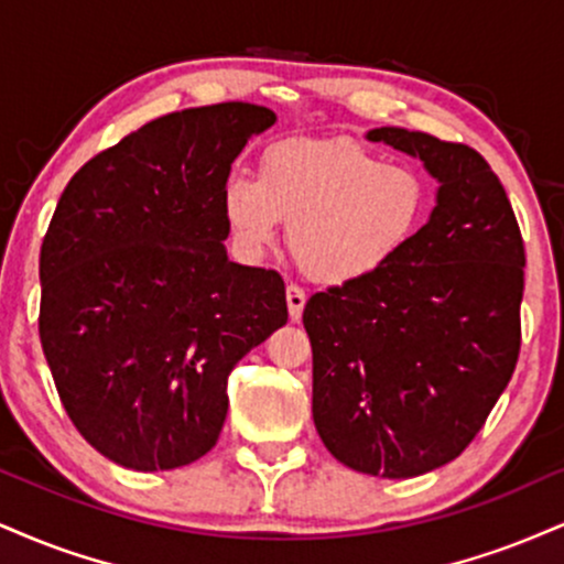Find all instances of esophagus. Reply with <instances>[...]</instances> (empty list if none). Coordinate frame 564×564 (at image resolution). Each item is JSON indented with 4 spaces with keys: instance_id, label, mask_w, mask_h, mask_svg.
I'll list each match as a JSON object with an SVG mask.
<instances>
[{
    "instance_id": "obj_1",
    "label": "esophagus",
    "mask_w": 564,
    "mask_h": 564,
    "mask_svg": "<svg viewBox=\"0 0 564 564\" xmlns=\"http://www.w3.org/2000/svg\"><path fill=\"white\" fill-rule=\"evenodd\" d=\"M286 304H289L291 321H300L302 312H304V304H307V294H304L296 283H291V286L286 289Z\"/></svg>"
}]
</instances>
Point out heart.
Here are the masks:
<instances>
[{
	"mask_svg": "<svg viewBox=\"0 0 564 564\" xmlns=\"http://www.w3.org/2000/svg\"><path fill=\"white\" fill-rule=\"evenodd\" d=\"M223 209L243 254L275 247L281 220L302 273L351 286L381 273L415 241L429 215L425 181L406 165L338 141H281L260 178L230 175Z\"/></svg>",
	"mask_w": 564,
	"mask_h": 564,
	"instance_id": "obj_1",
	"label": "heart"
}]
</instances>
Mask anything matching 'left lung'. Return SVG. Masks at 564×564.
<instances>
[{
    "mask_svg": "<svg viewBox=\"0 0 564 564\" xmlns=\"http://www.w3.org/2000/svg\"><path fill=\"white\" fill-rule=\"evenodd\" d=\"M368 139L423 160L436 207L381 273L310 296L312 417L338 463L415 478L459 457L510 383L525 247L476 149L406 128Z\"/></svg>",
    "mask_w": 564,
    "mask_h": 564,
    "instance_id": "1",
    "label": "left lung"
}]
</instances>
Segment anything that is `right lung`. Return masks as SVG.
I'll return each mask as SVG.
<instances>
[{
  "mask_svg": "<svg viewBox=\"0 0 564 564\" xmlns=\"http://www.w3.org/2000/svg\"><path fill=\"white\" fill-rule=\"evenodd\" d=\"M275 112L192 107L99 152L42 243L39 336L67 417L112 463L173 470L217 444L236 362L286 325L275 270L228 260L230 165Z\"/></svg>",
  "mask_w": 564,
  "mask_h": 564,
  "instance_id": "add662e5",
  "label": "right lung"
}]
</instances>
